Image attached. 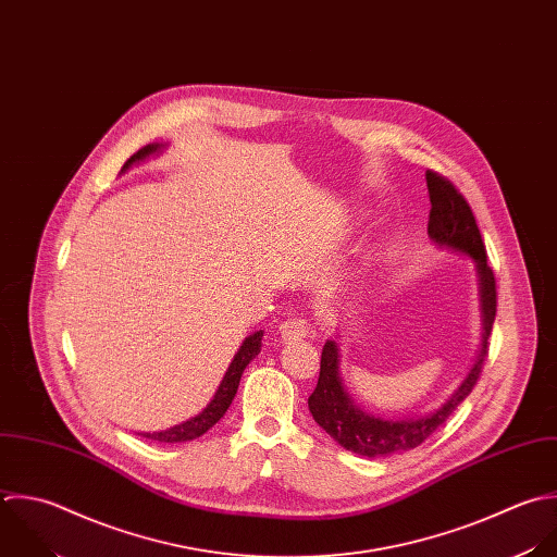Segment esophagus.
I'll return each mask as SVG.
<instances>
[{
	"instance_id": "esophagus-1",
	"label": "esophagus",
	"mask_w": 557,
	"mask_h": 557,
	"mask_svg": "<svg viewBox=\"0 0 557 557\" xmlns=\"http://www.w3.org/2000/svg\"><path fill=\"white\" fill-rule=\"evenodd\" d=\"M310 332V323L306 317H290L280 325V334L284 341H299L306 338Z\"/></svg>"
}]
</instances>
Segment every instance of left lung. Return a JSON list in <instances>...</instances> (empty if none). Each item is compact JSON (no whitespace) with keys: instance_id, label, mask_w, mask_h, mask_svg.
<instances>
[{"instance_id":"left-lung-1","label":"left lung","mask_w":557,"mask_h":557,"mask_svg":"<svg viewBox=\"0 0 557 557\" xmlns=\"http://www.w3.org/2000/svg\"><path fill=\"white\" fill-rule=\"evenodd\" d=\"M425 180H428V190L432 201L430 221H428L430 238H434L438 245L462 251L478 262L480 284H482L484 343L469 377L441 410L421 419L388 421V419L369 417L367 412L354 406L338 373V347L334 341H327L321 354L319 382L314 393L308 397V408L314 421L341 447L367 458L401 454L425 443L451 417V412L471 395L488 358V345H491L488 338H491L495 314H497V280L488 264L486 245L482 240V234L469 201L454 186V182L430 169L425 171Z\"/></svg>"}]
</instances>
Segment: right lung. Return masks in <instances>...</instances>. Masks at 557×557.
<instances>
[{"instance_id":"obj_1","label":"right lung","mask_w":557,"mask_h":557,"mask_svg":"<svg viewBox=\"0 0 557 557\" xmlns=\"http://www.w3.org/2000/svg\"><path fill=\"white\" fill-rule=\"evenodd\" d=\"M156 149H158V145H147V147L138 149V151L125 162L123 169H127L132 162H136V160H140V158L149 156V153L156 151ZM260 347H262V330L256 332V334H251L249 338H245V343H243V347L238 349V354L234 356V360H232V364H230V369H227V373H225V377H223V382H221V386H219L214 399L210 401V406H208L201 414H197V417H193V419H188V421H184V423H180V425H175V428H171V430L153 432V434L143 432L140 436H143V438H149V441H158V443H186V441H195V438H199L201 434H206V432L227 412L232 399L236 397V391H238V384H240V375H243L245 367L260 354Z\"/></svg>"}]
</instances>
